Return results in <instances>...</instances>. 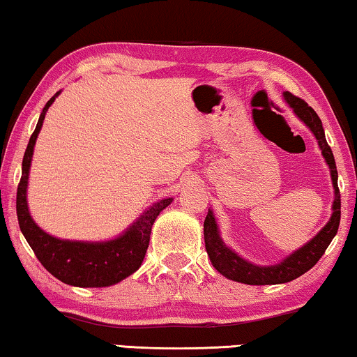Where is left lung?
<instances>
[{"instance_id": "obj_1", "label": "left lung", "mask_w": 357, "mask_h": 357, "mask_svg": "<svg viewBox=\"0 0 357 357\" xmlns=\"http://www.w3.org/2000/svg\"><path fill=\"white\" fill-rule=\"evenodd\" d=\"M284 100L289 104V107L294 110V114L304 121L307 128H309L319 143L321 154H324L325 162L330 167L331 182H333L335 188V202H333V213H331L330 221L325 224L324 229L317 234L314 238H310L305 245L297 248L296 252H292L289 257H286L284 260L278 265L271 266H260L255 263H250L243 260L241 255H237L232 248H229L226 243L222 242L221 236H219V227L216 222V218L211 209L206 214L204 219V245H206V252L209 260H211L213 266L221 273L222 276H226L227 280L243 282V284H252V286H265V284H281V282H289L296 278H299L310 270L317 261L320 260L326 248H328L330 242L333 241V237L338 232L340 226V218H341V197L338 190V170H336L335 158L331 153V148L326 143L324 126H321V120L319 115L315 114V110L309 107L307 102H304L299 97L292 96L291 92H282Z\"/></svg>"}]
</instances>
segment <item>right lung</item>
<instances>
[{
  "label": "right lung",
  "instance_id": "add662e5",
  "mask_svg": "<svg viewBox=\"0 0 357 357\" xmlns=\"http://www.w3.org/2000/svg\"><path fill=\"white\" fill-rule=\"evenodd\" d=\"M58 94L60 92H56L43 107L36 130L29 139L26 154H24L22 175L16 197L19 227L38 261L56 280L77 287H107L133 275L141 266L149 245L151 227L159 213L172 203V198L155 202L121 236L112 241H65V238H56L42 231L29 213L27 180L37 136L40 133L48 107L55 102Z\"/></svg>",
  "mask_w": 357,
  "mask_h": 357
}]
</instances>
